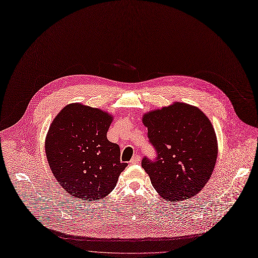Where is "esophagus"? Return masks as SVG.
<instances>
[{
    "label": "esophagus",
    "instance_id": "obj_1",
    "mask_svg": "<svg viewBox=\"0 0 258 258\" xmlns=\"http://www.w3.org/2000/svg\"><path fill=\"white\" fill-rule=\"evenodd\" d=\"M139 161H140V156H139V155H135V156H134L133 158L131 159L130 163H131V164H137V163H139Z\"/></svg>",
    "mask_w": 258,
    "mask_h": 258
}]
</instances>
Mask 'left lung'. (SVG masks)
<instances>
[{"label": "left lung", "instance_id": "left-lung-1", "mask_svg": "<svg viewBox=\"0 0 258 258\" xmlns=\"http://www.w3.org/2000/svg\"><path fill=\"white\" fill-rule=\"evenodd\" d=\"M156 152L141 165L161 197L171 203L192 198L207 184L217 158L215 131L199 108L175 103L144 115Z\"/></svg>", "mask_w": 258, "mask_h": 258}]
</instances>
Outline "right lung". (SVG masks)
Here are the masks:
<instances>
[{"label":"right lung","instance_id":"1","mask_svg":"<svg viewBox=\"0 0 258 258\" xmlns=\"http://www.w3.org/2000/svg\"><path fill=\"white\" fill-rule=\"evenodd\" d=\"M111 120L101 109L77 103L65 106L51 123L47 160L57 181L75 198L107 196L127 165L120 161L119 145L107 140Z\"/></svg>","mask_w":258,"mask_h":258}]
</instances>
